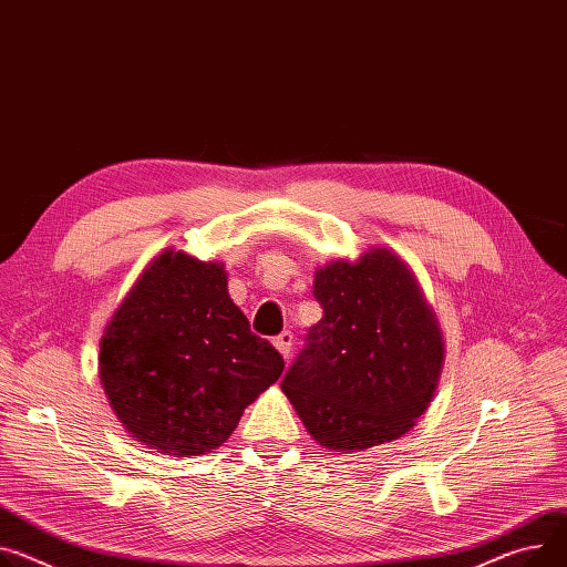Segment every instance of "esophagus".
I'll return each mask as SVG.
<instances>
[{"mask_svg":"<svg viewBox=\"0 0 567 567\" xmlns=\"http://www.w3.org/2000/svg\"><path fill=\"white\" fill-rule=\"evenodd\" d=\"M272 342H275L277 352H279L284 359L290 357V352H292V333H290V331H284V333L277 336Z\"/></svg>","mask_w":567,"mask_h":567,"instance_id":"34e87169","label":"esophagus"}]
</instances>
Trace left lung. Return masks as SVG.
Wrapping results in <instances>:
<instances>
[{
  "mask_svg": "<svg viewBox=\"0 0 567 567\" xmlns=\"http://www.w3.org/2000/svg\"><path fill=\"white\" fill-rule=\"evenodd\" d=\"M322 320L281 390L313 441L363 452L398 441L426 411L445 342L404 260L383 247L316 272Z\"/></svg>",
  "mask_w": 567,
  "mask_h": 567,
  "instance_id": "obj_1",
  "label": "left lung"
}]
</instances>
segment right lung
<instances>
[{
  "mask_svg": "<svg viewBox=\"0 0 567 567\" xmlns=\"http://www.w3.org/2000/svg\"><path fill=\"white\" fill-rule=\"evenodd\" d=\"M284 372L227 292L223 264L163 251L128 290L100 342L106 398L143 445L172 456L220 447Z\"/></svg>",
  "mask_w": 567,
  "mask_h": 567,
  "instance_id": "1",
  "label": "right lung"
}]
</instances>
